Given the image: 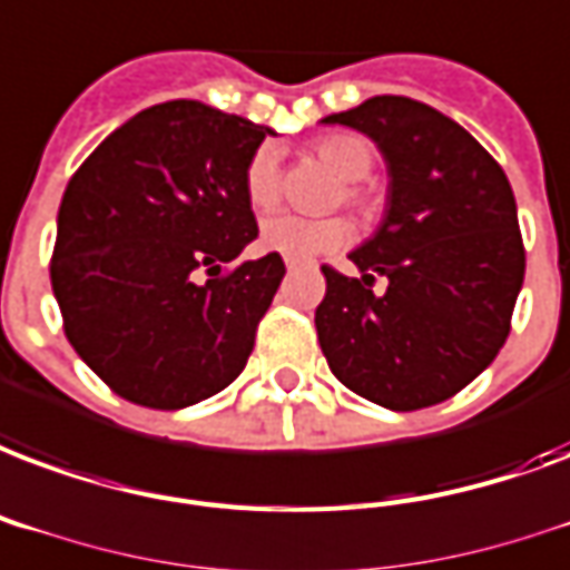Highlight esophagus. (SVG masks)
<instances>
[{
	"label": "esophagus",
	"mask_w": 570,
	"mask_h": 570,
	"mask_svg": "<svg viewBox=\"0 0 570 570\" xmlns=\"http://www.w3.org/2000/svg\"><path fill=\"white\" fill-rule=\"evenodd\" d=\"M285 267H288V273H291V269H297V267H301V261L288 258V261H285Z\"/></svg>",
	"instance_id": "34e87169"
}]
</instances>
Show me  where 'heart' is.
Wrapping results in <instances>:
<instances>
[{"mask_svg": "<svg viewBox=\"0 0 570 570\" xmlns=\"http://www.w3.org/2000/svg\"><path fill=\"white\" fill-rule=\"evenodd\" d=\"M309 153L321 165L333 170L336 177L345 179L342 191L336 195V204L351 207L363 222H379L384 213V198L379 188L363 183V177L372 170V147L357 135L336 131L324 135L309 147ZM243 191L255 213H269L279 207L282 200V168L279 153L273 144H261L243 168ZM354 228L345 216H327V219H303V216H273L261 225V246L276 255L294 261H312L321 255L342 249L351 239Z\"/></svg>", "mask_w": 570, "mask_h": 570, "instance_id": "1", "label": "heart"}]
</instances>
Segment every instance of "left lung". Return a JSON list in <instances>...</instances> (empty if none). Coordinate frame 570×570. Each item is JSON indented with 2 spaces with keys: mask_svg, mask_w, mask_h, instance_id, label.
<instances>
[{
  "mask_svg": "<svg viewBox=\"0 0 570 570\" xmlns=\"http://www.w3.org/2000/svg\"><path fill=\"white\" fill-rule=\"evenodd\" d=\"M324 122L379 144L391 195L379 234L351 252L361 279L321 267V351L363 400L430 409L474 382L511 333L525 273L511 183L463 126L414 98L375 96Z\"/></svg>",
  "mask_w": 570,
  "mask_h": 570,
  "instance_id": "1",
  "label": "left lung"
}]
</instances>
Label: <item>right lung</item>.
<instances>
[{
  "label": "right lung",
  "mask_w": 570,
  "mask_h": 570,
  "mask_svg": "<svg viewBox=\"0 0 570 570\" xmlns=\"http://www.w3.org/2000/svg\"><path fill=\"white\" fill-rule=\"evenodd\" d=\"M269 128L200 101L147 107L68 179L50 282L98 379L147 409L225 391L249 361L285 261L258 237L243 168Z\"/></svg>",
  "instance_id": "right-lung-1"
}]
</instances>
